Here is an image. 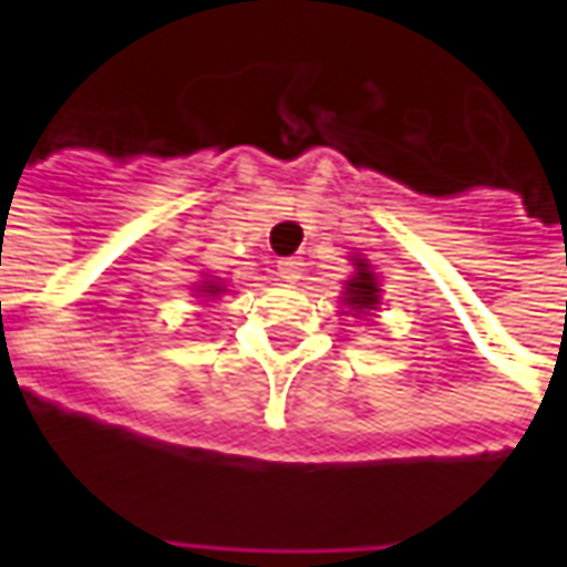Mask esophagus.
I'll return each instance as SVG.
<instances>
[{"mask_svg": "<svg viewBox=\"0 0 567 567\" xmlns=\"http://www.w3.org/2000/svg\"><path fill=\"white\" fill-rule=\"evenodd\" d=\"M300 270H303V264H300V260L295 258L279 260V279H282V282H297V279H300Z\"/></svg>", "mask_w": 567, "mask_h": 567, "instance_id": "1", "label": "esophagus"}]
</instances>
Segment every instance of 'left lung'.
<instances>
[{
	"instance_id": "8db88e82",
	"label": "left lung",
	"mask_w": 567,
	"mask_h": 567,
	"mask_svg": "<svg viewBox=\"0 0 567 567\" xmlns=\"http://www.w3.org/2000/svg\"><path fill=\"white\" fill-rule=\"evenodd\" d=\"M343 303L352 312H370V309L380 307V282L370 270V264H364L361 258H355V276L346 282Z\"/></svg>"
}]
</instances>
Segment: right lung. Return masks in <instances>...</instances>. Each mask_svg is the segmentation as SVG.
I'll return each instance as SVG.
<instances>
[{
    "mask_svg": "<svg viewBox=\"0 0 567 567\" xmlns=\"http://www.w3.org/2000/svg\"><path fill=\"white\" fill-rule=\"evenodd\" d=\"M224 291H227V288H224L221 282H212V279H209V282H203L197 288L199 297H218V295H224Z\"/></svg>",
    "mask_w": 567,
    "mask_h": 567,
    "instance_id": "right-lung-1",
    "label": "right lung"
}]
</instances>
